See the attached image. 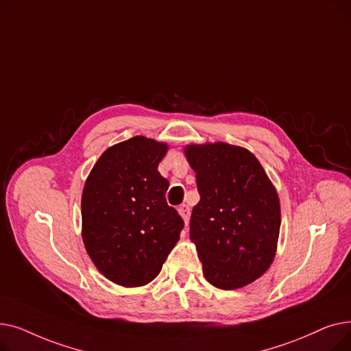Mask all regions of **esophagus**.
I'll return each instance as SVG.
<instances>
[{"label": "esophagus", "mask_w": 351, "mask_h": 351, "mask_svg": "<svg viewBox=\"0 0 351 351\" xmlns=\"http://www.w3.org/2000/svg\"><path fill=\"white\" fill-rule=\"evenodd\" d=\"M179 213H180V216L183 217V220H185V225L188 226V223H189V216H191V209H189V206L188 205H180L179 206Z\"/></svg>", "instance_id": "34e87169"}]
</instances>
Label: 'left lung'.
<instances>
[{
	"instance_id": "1",
	"label": "left lung",
	"mask_w": 351,
	"mask_h": 351,
	"mask_svg": "<svg viewBox=\"0 0 351 351\" xmlns=\"http://www.w3.org/2000/svg\"><path fill=\"white\" fill-rule=\"evenodd\" d=\"M185 154L200 195L191 216V239L205 278L222 290L243 287L274 259L280 230L278 192L245 147L189 145Z\"/></svg>"
}]
</instances>
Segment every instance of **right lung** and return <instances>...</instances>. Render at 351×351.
Segmentation results:
<instances>
[{"label":"right lung","instance_id":"add662e5","mask_svg":"<svg viewBox=\"0 0 351 351\" xmlns=\"http://www.w3.org/2000/svg\"><path fill=\"white\" fill-rule=\"evenodd\" d=\"M166 149L134 136L106 149L85 182V249L105 278L125 287L156 278L185 225L166 202L169 182L158 172Z\"/></svg>","mask_w":351,"mask_h":351}]
</instances>
